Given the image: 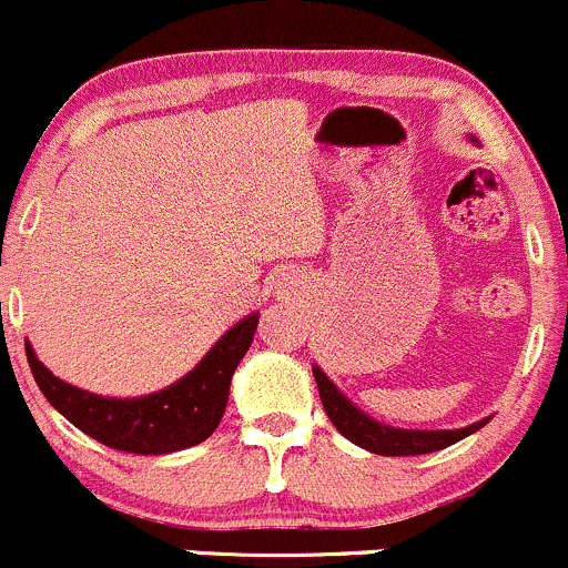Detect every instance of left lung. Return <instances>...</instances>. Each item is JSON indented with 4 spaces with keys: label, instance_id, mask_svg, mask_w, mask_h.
Returning a JSON list of instances; mask_svg holds the SVG:
<instances>
[{
    "label": "left lung",
    "instance_id": "obj_1",
    "mask_svg": "<svg viewBox=\"0 0 568 568\" xmlns=\"http://www.w3.org/2000/svg\"><path fill=\"white\" fill-rule=\"evenodd\" d=\"M314 379H317L320 399L331 418V424L347 437L355 446L366 448V452L379 454V457H415V454H432L440 452V448L454 446L462 437L473 435V432L481 429L489 418L476 420V424L465 426V429H396V426H385L379 420H374L372 415L353 405L336 385L327 379V374L320 366H312Z\"/></svg>",
    "mask_w": 568,
    "mask_h": 568
}]
</instances>
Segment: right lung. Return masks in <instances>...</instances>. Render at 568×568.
<instances>
[{
	"label": "right lung",
	"instance_id": "1",
	"mask_svg": "<svg viewBox=\"0 0 568 568\" xmlns=\"http://www.w3.org/2000/svg\"><path fill=\"white\" fill-rule=\"evenodd\" d=\"M260 314H248L210 347L185 377L169 388L133 399H111L81 390L54 377L27 342V361L34 383L54 410L84 435L128 454H172L207 440L221 424L230 399V383L254 342Z\"/></svg>",
	"mask_w": 568,
	"mask_h": 568
}]
</instances>
